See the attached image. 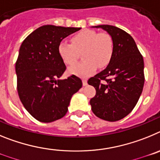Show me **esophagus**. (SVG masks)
<instances>
[{"label": "esophagus", "instance_id": "1", "mask_svg": "<svg viewBox=\"0 0 160 160\" xmlns=\"http://www.w3.org/2000/svg\"><path fill=\"white\" fill-rule=\"evenodd\" d=\"M82 85H83V86H87V80H86V79H83V80H82Z\"/></svg>", "mask_w": 160, "mask_h": 160}]
</instances>
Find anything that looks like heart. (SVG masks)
Returning a JSON list of instances; mask_svg holds the SVG:
<instances>
[{
	"label": "heart",
	"mask_w": 160,
	"mask_h": 160,
	"mask_svg": "<svg viewBox=\"0 0 160 160\" xmlns=\"http://www.w3.org/2000/svg\"><path fill=\"white\" fill-rule=\"evenodd\" d=\"M84 62L70 68L69 73L79 77H87L100 68L110 63L114 53V42L107 32H98L93 29H83L71 38V43L62 41L58 46V53L63 62L73 66L79 53L82 52Z\"/></svg>",
	"instance_id": "b5f03b06"
}]
</instances>
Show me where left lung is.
<instances>
[{
  "instance_id": "obj_1",
  "label": "left lung",
  "mask_w": 160,
  "mask_h": 160,
  "mask_svg": "<svg viewBox=\"0 0 160 160\" xmlns=\"http://www.w3.org/2000/svg\"><path fill=\"white\" fill-rule=\"evenodd\" d=\"M94 27L102 28L111 35L114 53L105 70L88 80V84L96 90L90 103L96 116L114 122L132 111L142 94L143 58L132 37L124 30L110 25Z\"/></svg>"
}]
</instances>
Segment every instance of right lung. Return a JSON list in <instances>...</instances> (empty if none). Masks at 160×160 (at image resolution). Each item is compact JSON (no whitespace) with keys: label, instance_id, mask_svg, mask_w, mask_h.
I'll use <instances>...</instances> for the list:
<instances>
[{"label":"right lung","instance_id":"1","mask_svg":"<svg viewBox=\"0 0 160 160\" xmlns=\"http://www.w3.org/2000/svg\"><path fill=\"white\" fill-rule=\"evenodd\" d=\"M81 28L41 26L25 38L17 59V88L24 107L42 122L60 119L67 113L71 97L82 86L72 74L58 79L66 66L58 53L62 39Z\"/></svg>","mask_w":160,"mask_h":160}]
</instances>
